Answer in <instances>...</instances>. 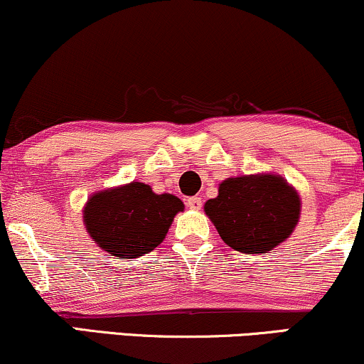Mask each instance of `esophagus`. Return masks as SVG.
Wrapping results in <instances>:
<instances>
[{"label":"esophagus","mask_w":364,"mask_h":364,"mask_svg":"<svg viewBox=\"0 0 364 364\" xmlns=\"http://www.w3.org/2000/svg\"><path fill=\"white\" fill-rule=\"evenodd\" d=\"M186 206L191 210H200L203 206V200L200 196H191L186 200Z\"/></svg>","instance_id":"34e87169"}]
</instances>
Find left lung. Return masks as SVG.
Listing matches in <instances>:
<instances>
[{
  "mask_svg": "<svg viewBox=\"0 0 364 364\" xmlns=\"http://www.w3.org/2000/svg\"><path fill=\"white\" fill-rule=\"evenodd\" d=\"M205 211L222 240L242 254H267L297 225L301 200L282 176L228 178Z\"/></svg>",
  "mask_w": 364,
  "mask_h": 364,
  "instance_id": "1",
  "label": "left lung"
}]
</instances>
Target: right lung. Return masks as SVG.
Masks as SVG:
<instances>
[{
  "label": "right lung",
  "instance_id": "add662e5",
  "mask_svg": "<svg viewBox=\"0 0 364 364\" xmlns=\"http://www.w3.org/2000/svg\"><path fill=\"white\" fill-rule=\"evenodd\" d=\"M183 208V201L174 195H156L151 186L134 181L90 196L84 222L105 252L136 259L164 240L174 215Z\"/></svg>",
  "mask_w": 364,
  "mask_h": 364
}]
</instances>
